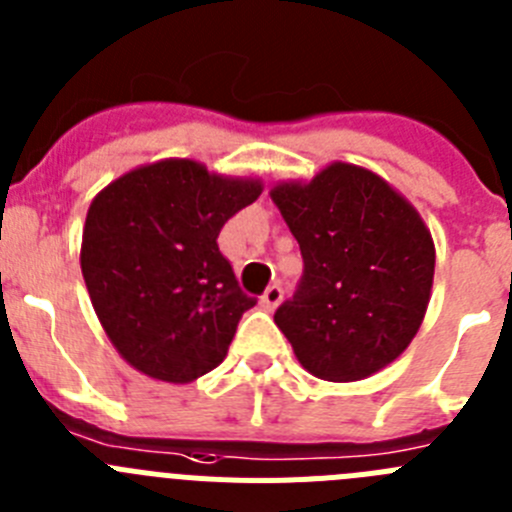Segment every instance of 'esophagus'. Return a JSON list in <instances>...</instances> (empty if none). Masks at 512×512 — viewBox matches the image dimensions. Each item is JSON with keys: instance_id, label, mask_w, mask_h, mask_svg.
Instances as JSON below:
<instances>
[{"instance_id": "1", "label": "esophagus", "mask_w": 512, "mask_h": 512, "mask_svg": "<svg viewBox=\"0 0 512 512\" xmlns=\"http://www.w3.org/2000/svg\"><path fill=\"white\" fill-rule=\"evenodd\" d=\"M282 297H284V289L279 287V284H269L264 295H261V307H264V310H274V307L282 302Z\"/></svg>"}]
</instances>
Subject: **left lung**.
Here are the masks:
<instances>
[{"label": "left lung", "instance_id": "8db88e82", "mask_svg": "<svg viewBox=\"0 0 512 512\" xmlns=\"http://www.w3.org/2000/svg\"><path fill=\"white\" fill-rule=\"evenodd\" d=\"M300 243L302 277L274 312L307 372L356 382L408 348L431 300L433 251L423 220L390 184L330 164L310 184L271 189Z\"/></svg>", "mask_w": 512, "mask_h": 512}]
</instances>
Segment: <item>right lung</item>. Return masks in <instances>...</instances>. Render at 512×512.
Returning a JSON list of instances; mask_svg holds the SVG:
<instances>
[{
    "label": "right lung",
    "mask_w": 512,
    "mask_h": 512,
    "mask_svg": "<svg viewBox=\"0 0 512 512\" xmlns=\"http://www.w3.org/2000/svg\"><path fill=\"white\" fill-rule=\"evenodd\" d=\"M259 194V182L171 158L94 197L81 274L99 323L138 372L184 384L225 359L256 297L241 289L217 235Z\"/></svg>",
    "instance_id": "1"
}]
</instances>
